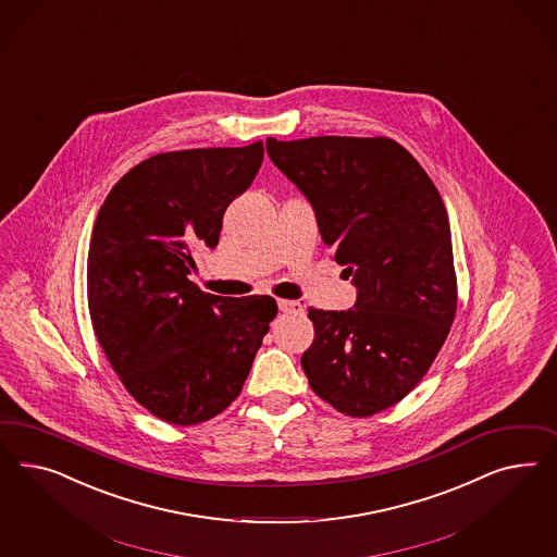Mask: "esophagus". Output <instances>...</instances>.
I'll list each match as a JSON object with an SVG mask.
<instances>
[{
  "instance_id": "obj_1",
  "label": "esophagus",
  "mask_w": 557,
  "mask_h": 557,
  "mask_svg": "<svg viewBox=\"0 0 557 557\" xmlns=\"http://www.w3.org/2000/svg\"><path fill=\"white\" fill-rule=\"evenodd\" d=\"M277 306H280V310L282 312H286V314H296V312H302L304 306L300 302H296V300H280L277 302Z\"/></svg>"
}]
</instances>
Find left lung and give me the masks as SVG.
<instances>
[{
  "label": "left lung",
  "instance_id": "obj_1",
  "mask_svg": "<svg viewBox=\"0 0 557 557\" xmlns=\"http://www.w3.org/2000/svg\"><path fill=\"white\" fill-rule=\"evenodd\" d=\"M268 154L312 203L326 249L357 287L349 310L308 308L310 388L349 417L400 403L456 319L451 231L437 187L386 136L268 138Z\"/></svg>",
  "mask_w": 557,
  "mask_h": 557
}]
</instances>
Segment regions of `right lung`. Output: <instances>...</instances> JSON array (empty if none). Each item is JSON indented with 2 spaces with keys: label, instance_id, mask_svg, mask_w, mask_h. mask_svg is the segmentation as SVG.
Wrapping results in <instances>:
<instances>
[{
  "label": "right lung",
  "instance_id": "right-lung-1",
  "mask_svg": "<svg viewBox=\"0 0 557 557\" xmlns=\"http://www.w3.org/2000/svg\"><path fill=\"white\" fill-rule=\"evenodd\" d=\"M263 163V143L159 152L101 203L87 255L94 333L136 403L171 424H198L240 394L277 314L271 296L206 294L196 247L219 245L222 216Z\"/></svg>",
  "mask_w": 557,
  "mask_h": 557
}]
</instances>
